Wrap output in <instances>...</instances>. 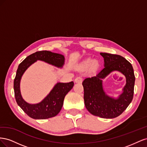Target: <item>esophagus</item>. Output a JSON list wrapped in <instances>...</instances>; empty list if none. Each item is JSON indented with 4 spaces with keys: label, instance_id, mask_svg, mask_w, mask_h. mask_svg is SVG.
I'll use <instances>...</instances> for the list:
<instances>
[{
    "label": "esophagus",
    "instance_id": "obj_1",
    "mask_svg": "<svg viewBox=\"0 0 147 147\" xmlns=\"http://www.w3.org/2000/svg\"><path fill=\"white\" fill-rule=\"evenodd\" d=\"M75 82L77 83H81L82 82V78L81 77H77L75 79Z\"/></svg>",
    "mask_w": 147,
    "mask_h": 147
}]
</instances>
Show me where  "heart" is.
<instances>
[{
	"mask_svg": "<svg viewBox=\"0 0 147 147\" xmlns=\"http://www.w3.org/2000/svg\"><path fill=\"white\" fill-rule=\"evenodd\" d=\"M97 65H98V63H97V61H96V60L92 61V59H86L84 61H83L81 64H80L78 65V68L83 69H86V68L88 67L90 65H91L92 68L94 69V68L97 67Z\"/></svg>",
	"mask_w": 147,
	"mask_h": 147,
	"instance_id": "obj_1",
	"label": "heart"
}]
</instances>
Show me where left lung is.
<instances>
[{"label": "left lung", "mask_w": 147, "mask_h": 147, "mask_svg": "<svg viewBox=\"0 0 147 147\" xmlns=\"http://www.w3.org/2000/svg\"><path fill=\"white\" fill-rule=\"evenodd\" d=\"M104 68L96 75L87 77L82 84L84 88V105L88 112L102 118H114L121 115L130 104L134 95L135 76L129 62L123 57L100 53ZM113 71L122 73L126 78V84L118 97L109 96L103 87L102 80Z\"/></svg>", "instance_id": "1"}]
</instances>
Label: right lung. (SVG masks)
Instances as JSON below:
<instances>
[{"label": "right lung", "instance_id": "add662e5", "mask_svg": "<svg viewBox=\"0 0 147 147\" xmlns=\"http://www.w3.org/2000/svg\"><path fill=\"white\" fill-rule=\"evenodd\" d=\"M37 61H42L57 68H63L65 63L64 56L49 51L35 52L28 56L18 67L14 80L15 99L21 109L29 117L35 119H45L54 117L59 113L63 105L65 95L72 90L74 82H57L49 94L41 102L30 104L22 97L20 82L23 74L29 67Z\"/></svg>", "mask_w": 147, "mask_h": 147}]
</instances>
